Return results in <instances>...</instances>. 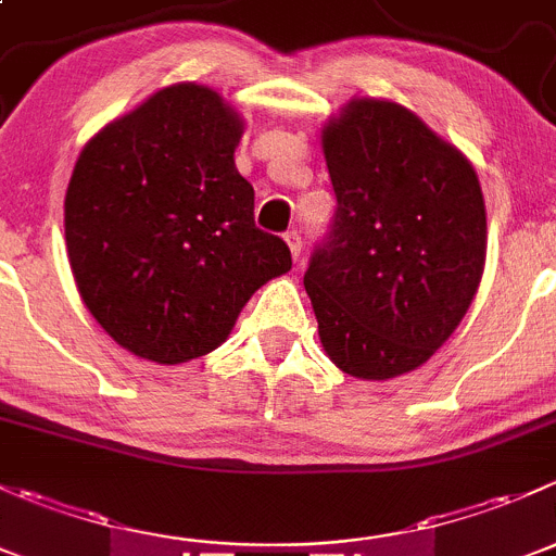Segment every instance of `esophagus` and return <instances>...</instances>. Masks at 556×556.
Returning a JSON list of instances; mask_svg holds the SVG:
<instances>
[{
	"instance_id": "34e87169",
	"label": "esophagus",
	"mask_w": 556,
	"mask_h": 556,
	"mask_svg": "<svg viewBox=\"0 0 556 556\" xmlns=\"http://www.w3.org/2000/svg\"><path fill=\"white\" fill-rule=\"evenodd\" d=\"M285 242H288V247H290V255H293V261L299 263L301 261V233L288 231L285 233Z\"/></svg>"
}]
</instances>
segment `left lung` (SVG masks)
I'll return each mask as SVG.
<instances>
[{
    "instance_id": "1",
    "label": "left lung",
    "mask_w": 556,
    "mask_h": 556,
    "mask_svg": "<svg viewBox=\"0 0 556 556\" xmlns=\"http://www.w3.org/2000/svg\"><path fill=\"white\" fill-rule=\"evenodd\" d=\"M336 193L304 288L325 355L357 379L430 361L468 312L486 257L479 177L412 110L352 99L323 128Z\"/></svg>"
}]
</instances>
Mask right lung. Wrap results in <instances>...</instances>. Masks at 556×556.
<instances>
[{
    "instance_id": "obj_1",
    "label": "right lung",
    "mask_w": 556,
    "mask_h": 556,
    "mask_svg": "<svg viewBox=\"0 0 556 556\" xmlns=\"http://www.w3.org/2000/svg\"><path fill=\"white\" fill-rule=\"evenodd\" d=\"M244 123L220 93L177 83L83 148L64 199L83 304L144 361L217 350L261 285L290 271L288 244L255 228V190L233 164Z\"/></svg>"
}]
</instances>
